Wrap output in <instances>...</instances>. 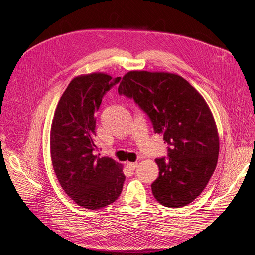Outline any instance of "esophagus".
Listing matches in <instances>:
<instances>
[{
    "label": "esophagus",
    "instance_id": "esophagus-1",
    "mask_svg": "<svg viewBox=\"0 0 255 255\" xmlns=\"http://www.w3.org/2000/svg\"><path fill=\"white\" fill-rule=\"evenodd\" d=\"M137 163H127V166L131 169V170H135L136 167H137Z\"/></svg>",
    "mask_w": 255,
    "mask_h": 255
}]
</instances>
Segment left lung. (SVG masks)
<instances>
[{"label": "left lung", "mask_w": 255, "mask_h": 255, "mask_svg": "<svg viewBox=\"0 0 255 255\" xmlns=\"http://www.w3.org/2000/svg\"><path fill=\"white\" fill-rule=\"evenodd\" d=\"M118 92L134 100L170 145L169 157L155 159L159 173L151 184L154 198L172 208L189 204L218 163L220 140L211 109L187 80L174 73L129 71Z\"/></svg>", "instance_id": "obj_1"}]
</instances>
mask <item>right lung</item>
Segmentation results:
<instances>
[{
  "label": "right lung",
  "mask_w": 255,
  "mask_h": 255,
  "mask_svg": "<svg viewBox=\"0 0 255 255\" xmlns=\"http://www.w3.org/2000/svg\"><path fill=\"white\" fill-rule=\"evenodd\" d=\"M120 79L101 72L73 78L52 122L51 157L56 176L66 194L88 210L113 203L123 189V166L95 154V114L106 92Z\"/></svg>",
  "instance_id": "1"
}]
</instances>
